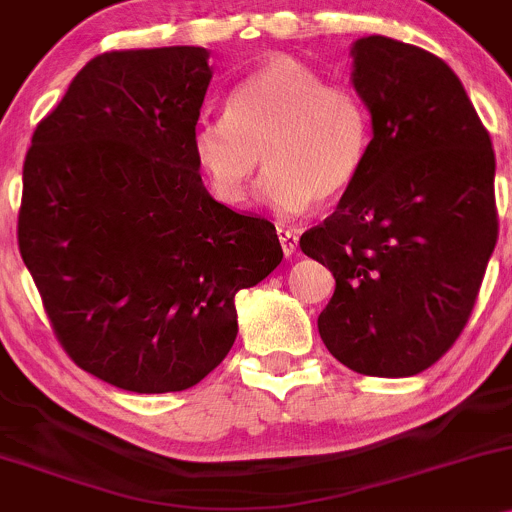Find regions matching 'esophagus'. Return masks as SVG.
Returning a JSON list of instances; mask_svg holds the SVG:
<instances>
[{
    "mask_svg": "<svg viewBox=\"0 0 512 512\" xmlns=\"http://www.w3.org/2000/svg\"><path fill=\"white\" fill-rule=\"evenodd\" d=\"M278 239H280V246H283V254L293 256L295 249H298V241H300L298 232H293V229H288V227H278Z\"/></svg>",
    "mask_w": 512,
    "mask_h": 512,
    "instance_id": "34e87169",
    "label": "esophagus"
}]
</instances>
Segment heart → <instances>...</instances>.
Segmentation results:
<instances>
[{
    "instance_id": "1",
    "label": "heart",
    "mask_w": 512,
    "mask_h": 512,
    "mask_svg": "<svg viewBox=\"0 0 512 512\" xmlns=\"http://www.w3.org/2000/svg\"><path fill=\"white\" fill-rule=\"evenodd\" d=\"M368 151L371 117L361 97L327 85L288 53L241 80L227 117L202 122L192 136V156L219 202L244 205L266 163L271 173L261 197L278 214L342 197L359 180Z\"/></svg>"
}]
</instances>
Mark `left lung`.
I'll return each instance as SVG.
<instances>
[{
	"label": "left lung",
	"instance_id": "8db88e82",
	"mask_svg": "<svg viewBox=\"0 0 512 512\" xmlns=\"http://www.w3.org/2000/svg\"><path fill=\"white\" fill-rule=\"evenodd\" d=\"M351 85L371 114V151L332 217L300 236L337 288L317 329L364 376L430 368L469 320L496 249V156L442 58L364 36Z\"/></svg>",
	"mask_w": 512,
	"mask_h": 512
}]
</instances>
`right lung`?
Masks as SVG:
<instances>
[{
    "mask_svg": "<svg viewBox=\"0 0 512 512\" xmlns=\"http://www.w3.org/2000/svg\"><path fill=\"white\" fill-rule=\"evenodd\" d=\"M212 80L200 46L92 58L36 126L19 251L82 371L131 393L192 388L222 364L234 298L283 261L268 219L202 183L192 136Z\"/></svg>",
    "mask_w": 512,
    "mask_h": 512,
    "instance_id": "obj_1",
    "label": "right lung"
}]
</instances>
